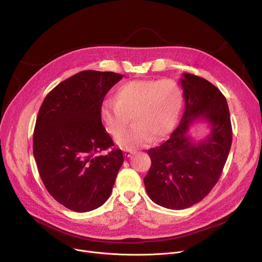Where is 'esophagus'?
I'll return each mask as SVG.
<instances>
[{"mask_svg": "<svg viewBox=\"0 0 262 262\" xmlns=\"http://www.w3.org/2000/svg\"><path fill=\"white\" fill-rule=\"evenodd\" d=\"M133 154H134V150H132V149H124V156H125V158H129Z\"/></svg>", "mask_w": 262, "mask_h": 262, "instance_id": "34e87169", "label": "esophagus"}]
</instances>
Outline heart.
Instances as JSON below:
<instances>
[{
    "label": "heart",
    "mask_w": 262,
    "mask_h": 262,
    "mask_svg": "<svg viewBox=\"0 0 262 262\" xmlns=\"http://www.w3.org/2000/svg\"><path fill=\"white\" fill-rule=\"evenodd\" d=\"M182 102V91L171 79L136 80L118 87L115 100L102 101L100 118L106 130L117 136L132 117L134 125L116 139L120 147L130 149L169 135L179 119Z\"/></svg>",
    "instance_id": "heart-1"
}]
</instances>
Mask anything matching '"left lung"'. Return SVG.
I'll return each instance as SVG.
<instances>
[{"mask_svg":"<svg viewBox=\"0 0 262 262\" xmlns=\"http://www.w3.org/2000/svg\"><path fill=\"white\" fill-rule=\"evenodd\" d=\"M184 112L169 139L151 148V167L144 178L146 192L155 203L184 209L200 202L217 182L232 143L227 100L207 80L183 73ZM196 121L209 124L210 133L196 140L189 133Z\"/></svg>","mask_w":262,"mask_h":262,"instance_id":"8db88e82","label":"left lung"}]
</instances>
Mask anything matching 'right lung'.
<instances>
[{
  "instance_id": "1",
  "label": "right lung",
  "mask_w": 262,
  "mask_h": 262,
  "mask_svg": "<svg viewBox=\"0 0 262 262\" xmlns=\"http://www.w3.org/2000/svg\"><path fill=\"white\" fill-rule=\"evenodd\" d=\"M123 78L111 71L84 70L58 84L36 119L33 155L48 192L77 212L101 206L123 164L100 118L108 90Z\"/></svg>"
}]
</instances>
